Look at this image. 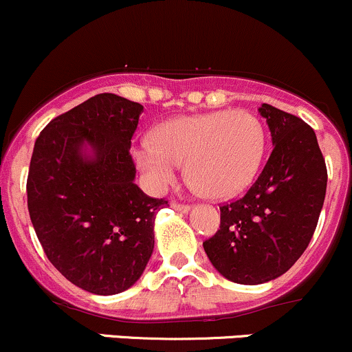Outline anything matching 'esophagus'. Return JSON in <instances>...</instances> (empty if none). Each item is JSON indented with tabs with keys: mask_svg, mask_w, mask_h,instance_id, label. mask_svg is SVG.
<instances>
[{
	"mask_svg": "<svg viewBox=\"0 0 352 352\" xmlns=\"http://www.w3.org/2000/svg\"><path fill=\"white\" fill-rule=\"evenodd\" d=\"M172 207L175 210H179V212H188V210H190V206L188 204H179V202H172Z\"/></svg>",
	"mask_w": 352,
	"mask_h": 352,
	"instance_id": "esophagus-1",
	"label": "esophagus"
}]
</instances>
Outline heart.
<instances>
[{"label":"heart","instance_id":"b5f03b06","mask_svg":"<svg viewBox=\"0 0 352 352\" xmlns=\"http://www.w3.org/2000/svg\"><path fill=\"white\" fill-rule=\"evenodd\" d=\"M265 153V129L248 111H212L164 121L133 150L148 188L162 192L180 164L192 184L210 199L238 195L253 182Z\"/></svg>","mask_w":352,"mask_h":352}]
</instances>
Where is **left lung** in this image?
<instances>
[{
	"instance_id": "1",
	"label": "left lung",
	"mask_w": 352,
	"mask_h": 352,
	"mask_svg": "<svg viewBox=\"0 0 352 352\" xmlns=\"http://www.w3.org/2000/svg\"><path fill=\"white\" fill-rule=\"evenodd\" d=\"M261 116L273 151L244 197L221 206L219 231L204 241L214 268L234 283L278 278L309 246L322 210L327 168L314 129L270 104Z\"/></svg>"
}]
</instances>
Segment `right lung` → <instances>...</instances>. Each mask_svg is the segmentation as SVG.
I'll use <instances>...</instances> for the list:
<instances>
[{
  "mask_svg": "<svg viewBox=\"0 0 352 352\" xmlns=\"http://www.w3.org/2000/svg\"><path fill=\"white\" fill-rule=\"evenodd\" d=\"M143 106L98 94L52 120L33 146L28 212L50 263L76 287L116 295L138 282L168 204L135 184L129 155Z\"/></svg>",
  "mask_w": 352,
  "mask_h": 352,
  "instance_id": "obj_1",
  "label": "right lung"
}]
</instances>
